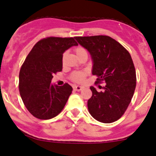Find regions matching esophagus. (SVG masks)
I'll list each match as a JSON object with an SVG mask.
<instances>
[{
	"label": "esophagus",
	"instance_id": "obj_1",
	"mask_svg": "<svg viewBox=\"0 0 156 156\" xmlns=\"http://www.w3.org/2000/svg\"><path fill=\"white\" fill-rule=\"evenodd\" d=\"M73 88H74V90L75 91H77V92H79V91L82 90L84 88L83 86H80V85H75V86L73 87Z\"/></svg>",
	"mask_w": 156,
	"mask_h": 156
}]
</instances>
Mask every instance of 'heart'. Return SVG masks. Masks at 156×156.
Listing matches in <instances>:
<instances>
[{
  "mask_svg": "<svg viewBox=\"0 0 156 156\" xmlns=\"http://www.w3.org/2000/svg\"><path fill=\"white\" fill-rule=\"evenodd\" d=\"M75 52L76 55L79 57L80 55L83 54L84 53H87L86 50L82 47H77L75 48ZM87 75V72L85 71H75L73 72L71 75V79L75 82L77 83H80L82 82L85 79V78Z\"/></svg>",
  "mask_w": 156,
  "mask_h": 156,
  "instance_id": "heart-1",
  "label": "heart"
}]
</instances>
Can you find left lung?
<instances>
[{
	"mask_svg": "<svg viewBox=\"0 0 156 156\" xmlns=\"http://www.w3.org/2000/svg\"><path fill=\"white\" fill-rule=\"evenodd\" d=\"M75 40L92 56V73L98 77L95 83L106 82L102 92L90 87L89 113L102 123L116 121L127 110L135 90L136 71L130 54L108 36H76Z\"/></svg>",
	"mask_w": 156,
	"mask_h": 156,
	"instance_id": "obj_1",
	"label": "left lung"
}]
</instances>
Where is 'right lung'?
Masks as SVG:
<instances>
[{"instance_id": "add662e5", "label": "right lung", "mask_w": 156, "mask_h": 156, "mask_svg": "<svg viewBox=\"0 0 156 156\" xmlns=\"http://www.w3.org/2000/svg\"><path fill=\"white\" fill-rule=\"evenodd\" d=\"M78 43L72 37L44 38L35 44L19 72V92L31 114L49 120L62 111L72 92L68 83L51 84L53 75L62 71L63 54Z\"/></svg>"}]
</instances>
